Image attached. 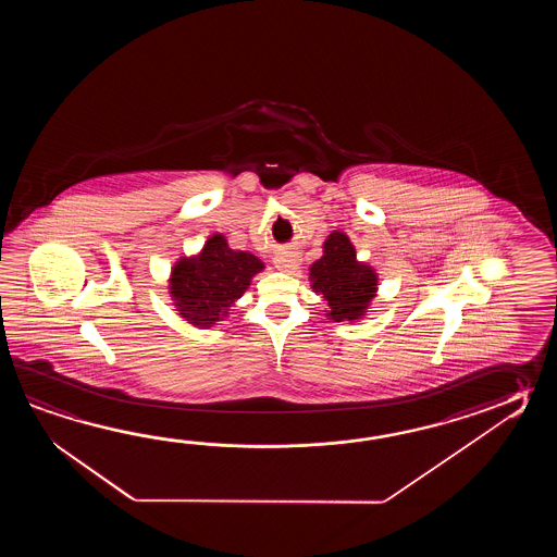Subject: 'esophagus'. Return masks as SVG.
I'll use <instances>...</instances> for the list:
<instances>
[{"mask_svg": "<svg viewBox=\"0 0 557 557\" xmlns=\"http://www.w3.org/2000/svg\"><path fill=\"white\" fill-rule=\"evenodd\" d=\"M296 267H298V261L293 257L276 259V269H281V271H295Z\"/></svg>", "mask_w": 557, "mask_h": 557, "instance_id": "1", "label": "esophagus"}]
</instances>
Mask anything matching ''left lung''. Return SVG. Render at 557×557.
<instances>
[{"instance_id": "obj_1", "label": "left lung", "mask_w": 557, "mask_h": 557, "mask_svg": "<svg viewBox=\"0 0 557 557\" xmlns=\"http://www.w3.org/2000/svg\"><path fill=\"white\" fill-rule=\"evenodd\" d=\"M312 288L324 296L334 322L360 319L376 293V273L356 261V250L344 233H332L322 259L310 267Z\"/></svg>"}]
</instances>
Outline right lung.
<instances>
[{"label": "right lung", "mask_w": 557, "mask_h": 557, "mask_svg": "<svg viewBox=\"0 0 557 557\" xmlns=\"http://www.w3.org/2000/svg\"><path fill=\"white\" fill-rule=\"evenodd\" d=\"M262 262L245 250L228 249L223 235L205 243L201 255L181 259L171 274V295L183 319L209 329L225 319L228 308L261 273Z\"/></svg>", "instance_id": "right-lung-1"}]
</instances>
